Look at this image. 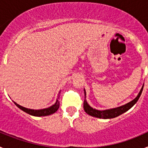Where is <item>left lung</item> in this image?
I'll list each match as a JSON object with an SVG mask.
<instances>
[{"label":"left lung","mask_w":148,"mask_h":148,"mask_svg":"<svg viewBox=\"0 0 148 148\" xmlns=\"http://www.w3.org/2000/svg\"><path fill=\"white\" fill-rule=\"evenodd\" d=\"M143 87H142V89H141L140 92H139L138 95H137V97L135 99H133V101H131L130 102L125 104V105L121 106V107H119V108H113V109L107 110H98L93 109V108H91V107L87 104L86 100H84V111H85L87 114H89L90 116H93V117H96V118H99V119L115 118V117H116V116H119V115L125 113L126 111H127L128 110L130 109V108H131L132 107H133V106L137 102V101L138 100V99H139L141 94H142V92ZM84 96H85L86 98L85 90H84Z\"/></svg>","instance_id":"obj_1"}]
</instances>
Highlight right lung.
<instances>
[{
    "label": "right lung",
    "mask_w": 148,
    "mask_h": 148,
    "mask_svg": "<svg viewBox=\"0 0 148 148\" xmlns=\"http://www.w3.org/2000/svg\"><path fill=\"white\" fill-rule=\"evenodd\" d=\"M15 105L18 107V108H20L21 110H22L23 111H24L25 113H28L29 115H32L34 116H49V115L53 114V113H56V111L58 110V109L59 108V101L57 100V101L56 102V104H53V106H51L49 108H46V109L43 110H31V109H27V108H23L22 106H20L19 104H18L17 103H15L14 101Z\"/></svg>",
    "instance_id": "obj_1"
}]
</instances>
